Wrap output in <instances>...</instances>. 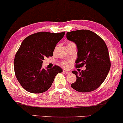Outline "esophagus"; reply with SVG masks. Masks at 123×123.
<instances>
[{
  "instance_id": "34e87169",
  "label": "esophagus",
  "mask_w": 123,
  "mask_h": 123,
  "mask_svg": "<svg viewBox=\"0 0 123 123\" xmlns=\"http://www.w3.org/2000/svg\"><path fill=\"white\" fill-rule=\"evenodd\" d=\"M63 73H65V74H69V73H71V72L67 71H65V70H64Z\"/></svg>"
}]
</instances>
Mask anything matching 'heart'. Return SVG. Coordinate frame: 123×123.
<instances>
[{
	"label": "heart",
	"instance_id": "b5f03b06",
	"mask_svg": "<svg viewBox=\"0 0 123 123\" xmlns=\"http://www.w3.org/2000/svg\"><path fill=\"white\" fill-rule=\"evenodd\" d=\"M72 44H74V43H73V42H69L67 43V46L68 45H72ZM61 64H62V66H63V67L65 68H67L69 67V63H68V62L64 61V62H62Z\"/></svg>",
	"mask_w": 123,
	"mask_h": 123
}]
</instances>
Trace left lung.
Here are the masks:
<instances>
[{"instance_id":"left-lung-1","label":"left lung","mask_w":123,"mask_h":123,"mask_svg":"<svg viewBox=\"0 0 123 123\" xmlns=\"http://www.w3.org/2000/svg\"><path fill=\"white\" fill-rule=\"evenodd\" d=\"M67 38L77 45L76 67H86L79 73L72 71L77 79L71 84L72 87L81 93L95 90L105 80L111 67L106 44L98 35L89 30L69 31L67 33Z\"/></svg>"}]
</instances>
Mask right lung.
<instances>
[{"label": "right lung", "instance_id": "obj_1", "mask_svg": "<svg viewBox=\"0 0 123 123\" xmlns=\"http://www.w3.org/2000/svg\"><path fill=\"white\" fill-rule=\"evenodd\" d=\"M65 31L52 33L41 31L28 36L16 54L14 69L17 80L25 90L42 93L51 86L56 75L63 70L58 65L50 69L42 67L44 58L52 56L56 44Z\"/></svg>", "mask_w": 123, "mask_h": 123}]
</instances>
